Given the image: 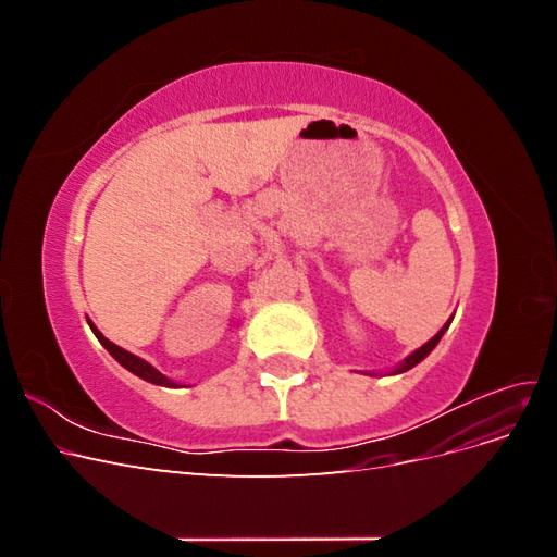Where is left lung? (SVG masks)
Returning a JSON list of instances; mask_svg holds the SVG:
<instances>
[{"mask_svg":"<svg viewBox=\"0 0 557 557\" xmlns=\"http://www.w3.org/2000/svg\"><path fill=\"white\" fill-rule=\"evenodd\" d=\"M450 320H453V318H448V320H446V325H444L440 332H436V334L432 336V339H430L428 344H423V346H420V348H416V350L411 352V356H407V358H404V360H401V362H399L395 369H391V372H387V376H393V374H404V372H409L411 367H416L418 362H423V360L430 356V352L434 350V346L442 342V336H444V332L448 330ZM372 376H374V374H372Z\"/></svg>","mask_w":557,"mask_h":557,"instance_id":"8db88e82","label":"left lung"}]
</instances>
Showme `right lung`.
I'll return each mask as SVG.
<instances>
[{"mask_svg": "<svg viewBox=\"0 0 557 557\" xmlns=\"http://www.w3.org/2000/svg\"><path fill=\"white\" fill-rule=\"evenodd\" d=\"M88 325H90V330L95 332L99 344H102V346L111 352L113 360H117V364H123V367L127 369V372H132L134 376H139V379H144V381H148V383L164 385V387H181V383H176V381H172L170 376H164L162 372H158V369H156L153 364H150V362H146L144 358L134 356V352H129V350H125V348H121V346H115L113 342H109L107 336L95 327V323H92L90 318H88Z\"/></svg>", "mask_w": 557, "mask_h": 557, "instance_id": "obj_1", "label": "right lung"}]
</instances>
